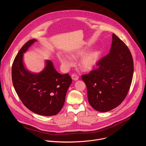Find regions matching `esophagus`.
I'll list each match as a JSON object with an SVG mask.
<instances>
[{"instance_id": "obj_1", "label": "esophagus", "mask_w": 146, "mask_h": 146, "mask_svg": "<svg viewBox=\"0 0 146 146\" xmlns=\"http://www.w3.org/2000/svg\"><path fill=\"white\" fill-rule=\"evenodd\" d=\"M71 78L72 80L76 81V80H78L79 79V76L78 75H76V74H72L71 75Z\"/></svg>"}]
</instances>
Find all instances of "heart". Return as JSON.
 Masks as SVG:
<instances>
[{"instance_id":"1","label":"heart","mask_w":146,"mask_h":146,"mask_svg":"<svg viewBox=\"0 0 146 146\" xmlns=\"http://www.w3.org/2000/svg\"><path fill=\"white\" fill-rule=\"evenodd\" d=\"M90 48L89 46H84L74 51L71 54L72 58H79L82 56L80 60V67L84 71H90L92 70L97 64L99 62L101 52L98 49H93L89 51ZM58 58L66 68H70L74 65V62L71 57L67 54L62 53L58 54Z\"/></svg>"}]
</instances>
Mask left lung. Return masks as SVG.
<instances>
[{
  "label": "left lung",
  "instance_id": "1",
  "mask_svg": "<svg viewBox=\"0 0 146 146\" xmlns=\"http://www.w3.org/2000/svg\"><path fill=\"white\" fill-rule=\"evenodd\" d=\"M98 68L82 75L87 86L90 105L96 110L106 112L118 106L129 90L133 62L127 46L114 34L109 53L97 64Z\"/></svg>",
  "mask_w": 146,
  "mask_h": 146
}]
</instances>
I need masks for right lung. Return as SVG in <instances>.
Returning <instances> with one entry per match:
<instances>
[{
	"label": "right lung",
	"instance_id": "1",
	"mask_svg": "<svg viewBox=\"0 0 146 146\" xmlns=\"http://www.w3.org/2000/svg\"><path fill=\"white\" fill-rule=\"evenodd\" d=\"M37 40L27 41L19 50L12 66L13 83L24 105L37 114L50 116L62 109L72 79L68 74L57 72L53 63L45 61L39 73L29 71L23 63V54Z\"/></svg>",
	"mask_w": 146,
	"mask_h": 146
}]
</instances>
